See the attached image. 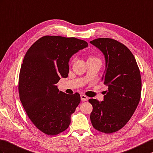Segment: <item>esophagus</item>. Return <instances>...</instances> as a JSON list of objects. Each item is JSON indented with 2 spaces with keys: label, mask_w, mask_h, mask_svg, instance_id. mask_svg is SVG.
I'll use <instances>...</instances> for the list:
<instances>
[{
  "label": "esophagus",
  "mask_w": 153,
  "mask_h": 153,
  "mask_svg": "<svg viewBox=\"0 0 153 153\" xmlns=\"http://www.w3.org/2000/svg\"><path fill=\"white\" fill-rule=\"evenodd\" d=\"M88 97H86V96L84 94H81V100L82 101H87L88 100Z\"/></svg>",
  "instance_id": "34e87169"
}]
</instances>
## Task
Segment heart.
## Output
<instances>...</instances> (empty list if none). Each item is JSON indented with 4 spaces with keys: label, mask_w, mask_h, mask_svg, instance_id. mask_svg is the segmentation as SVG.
<instances>
[{
    "label": "heart",
    "mask_w": 153,
    "mask_h": 153,
    "mask_svg": "<svg viewBox=\"0 0 153 153\" xmlns=\"http://www.w3.org/2000/svg\"><path fill=\"white\" fill-rule=\"evenodd\" d=\"M91 59H95V58H91Z\"/></svg>",
    "instance_id": "b5f03b06"
}]
</instances>
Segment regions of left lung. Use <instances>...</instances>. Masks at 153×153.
<instances>
[{"mask_svg":"<svg viewBox=\"0 0 153 153\" xmlns=\"http://www.w3.org/2000/svg\"><path fill=\"white\" fill-rule=\"evenodd\" d=\"M90 43L104 55L102 81L108 87L104 100H88L93 105L91 121L95 129L111 134L121 129L137 108L141 91L140 72L132 52L118 41L100 38Z\"/></svg>","mask_w":153,"mask_h":153,"instance_id":"8db88e82","label":"left lung"}]
</instances>
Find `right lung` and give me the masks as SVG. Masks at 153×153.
I'll return each mask as SVG.
<instances>
[{
	"mask_svg": "<svg viewBox=\"0 0 153 153\" xmlns=\"http://www.w3.org/2000/svg\"><path fill=\"white\" fill-rule=\"evenodd\" d=\"M87 47V42L76 38L45 36L25 55L19 77L20 100L31 121L42 132L56 135L69 126L80 95L63 93L56 84L61 77H68L72 56Z\"/></svg>",
	"mask_w": 153,
	"mask_h": 153,
	"instance_id": "obj_1",
	"label": "right lung"
}]
</instances>
